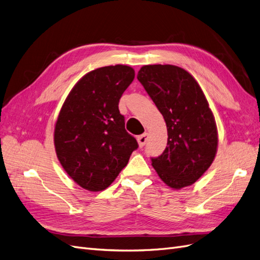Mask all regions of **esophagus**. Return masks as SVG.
I'll return each instance as SVG.
<instances>
[{
  "mask_svg": "<svg viewBox=\"0 0 260 260\" xmlns=\"http://www.w3.org/2000/svg\"><path fill=\"white\" fill-rule=\"evenodd\" d=\"M147 139H148V133H143V135H141V136H139L138 137V142H139V145L141 146V147H143L145 144H146V142H147Z\"/></svg>",
  "mask_w": 260,
  "mask_h": 260,
  "instance_id": "34e87169",
  "label": "esophagus"
}]
</instances>
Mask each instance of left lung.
<instances>
[{"instance_id":"1","label":"left lung","mask_w":260,"mask_h":260,"mask_svg":"<svg viewBox=\"0 0 260 260\" xmlns=\"http://www.w3.org/2000/svg\"><path fill=\"white\" fill-rule=\"evenodd\" d=\"M138 80L167 124V147L152 157L153 167L170 187L193 184L210 167L218 145L214 115L201 86L174 65L143 66Z\"/></svg>"}]
</instances>
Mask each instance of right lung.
I'll return each mask as SVG.
<instances>
[{"instance_id": "1", "label": "right lung", "mask_w": 260, "mask_h": 260, "mask_svg": "<svg viewBox=\"0 0 260 260\" xmlns=\"http://www.w3.org/2000/svg\"><path fill=\"white\" fill-rule=\"evenodd\" d=\"M133 79L129 66L98 68L77 82L60 109L55 149L62 168L85 190H105L139 147L118 108Z\"/></svg>"}]
</instances>
